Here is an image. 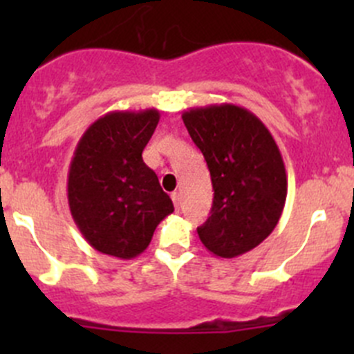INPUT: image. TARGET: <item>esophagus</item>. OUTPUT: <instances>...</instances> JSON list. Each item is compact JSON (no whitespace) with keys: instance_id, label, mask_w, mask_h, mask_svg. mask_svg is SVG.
<instances>
[{"instance_id":"1","label":"esophagus","mask_w":354,"mask_h":354,"mask_svg":"<svg viewBox=\"0 0 354 354\" xmlns=\"http://www.w3.org/2000/svg\"><path fill=\"white\" fill-rule=\"evenodd\" d=\"M171 198H173L174 209L180 210V205H181V197H180V194H176V192H174V194H171Z\"/></svg>"}]
</instances>
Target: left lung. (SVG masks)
Segmentation results:
<instances>
[{
	"label": "left lung",
	"mask_w": 354,
	"mask_h": 354,
	"mask_svg": "<svg viewBox=\"0 0 354 354\" xmlns=\"http://www.w3.org/2000/svg\"><path fill=\"white\" fill-rule=\"evenodd\" d=\"M183 123L210 171V217L197 227L203 246L234 259L274 231L288 195L286 167L266 124L236 104L190 108Z\"/></svg>",
	"instance_id": "1"
}]
</instances>
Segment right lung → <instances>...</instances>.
<instances>
[{
  "instance_id": "right-lung-1",
  "label": "right lung",
  "mask_w": 354,
  "mask_h": 354,
  "mask_svg": "<svg viewBox=\"0 0 354 354\" xmlns=\"http://www.w3.org/2000/svg\"><path fill=\"white\" fill-rule=\"evenodd\" d=\"M159 111H111L78 140L68 169V205L75 224L97 252L130 260L174 210L157 174L142 159Z\"/></svg>"
}]
</instances>
